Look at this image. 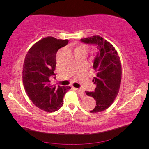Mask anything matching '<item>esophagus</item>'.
<instances>
[{"label":"esophagus","instance_id":"34e87169","mask_svg":"<svg viewBox=\"0 0 149 149\" xmlns=\"http://www.w3.org/2000/svg\"><path fill=\"white\" fill-rule=\"evenodd\" d=\"M75 90L77 91H78L79 93H81V94H83L84 93V91L82 89H78V88H75Z\"/></svg>","mask_w":149,"mask_h":149}]
</instances>
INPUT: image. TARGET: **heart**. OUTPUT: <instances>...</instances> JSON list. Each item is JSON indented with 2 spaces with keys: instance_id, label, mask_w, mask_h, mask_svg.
Masks as SVG:
<instances>
[{
  "instance_id": "obj_1",
  "label": "heart",
  "mask_w": 149,
  "mask_h": 149,
  "mask_svg": "<svg viewBox=\"0 0 149 149\" xmlns=\"http://www.w3.org/2000/svg\"><path fill=\"white\" fill-rule=\"evenodd\" d=\"M74 53L75 52H85V53H86L87 46L84 44H78L74 47Z\"/></svg>"
}]
</instances>
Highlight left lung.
Instances as JSON below:
<instances>
[{"instance_id":"8db88e82","label":"left lung","mask_w":149,"mask_h":149,"mask_svg":"<svg viewBox=\"0 0 149 149\" xmlns=\"http://www.w3.org/2000/svg\"><path fill=\"white\" fill-rule=\"evenodd\" d=\"M85 44L96 46V55L92 68L95 72L93 82L96 85L94 91H86L93 97L96 104L90 113H98L107 109L119 93L121 81V64L117 52L112 44L99 35L82 38Z\"/></svg>"}]
</instances>
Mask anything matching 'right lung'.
<instances>
[{
    "instance_id": "1",
    "label": "right lung",
    "mask_w": 149,
    "mask_h": 149,
    "mask_svg": "<svg viewBox=\"0 0 149 149\" xmlns=\"http://www.w3.org/2000/svg\"><path fill=\"white\" fill-rule=\"evenodd\" d=\"M68 40L47 36L36 42L26 54L22 79L24 89L34 105L46 112H55L63 104L65 93L70 87L52 85L49 78L56 75V54Z\"/></svg>"
}]
</instances>
